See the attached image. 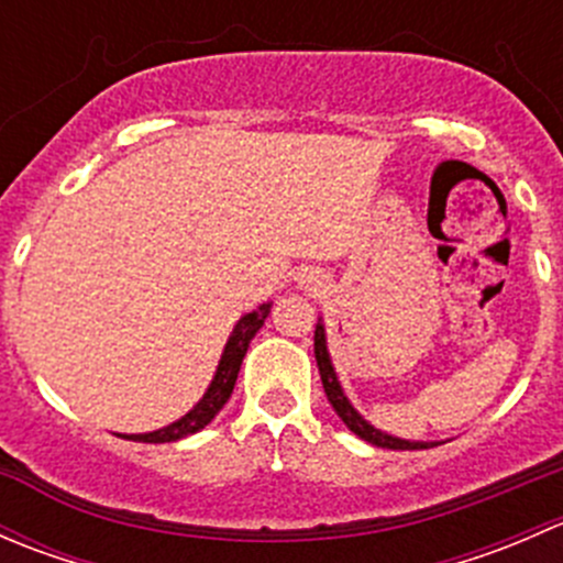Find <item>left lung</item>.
<instances>
[{
    "instance_id": "1",
    "label": "left lung",
    "mask_w": 563,
    "mask_h": 563,
    "mask_svg": "<svg viewBox=\"0 0 563 563\" xmlns=\"http://www.w3.org/2000/svg\"><path fill=\"white\" fill-rule=\"evenodd\" d=\"M313 349H316V362H318V373H321L323 391H327L329 402H332V408L338 411V417L343 419L345 428H349L351 433H356L362 441H367V444L382 446V450H430V446H435V444H428V441H406V439H395V435L382 433V430H376L373 424H367L365 419L354 411V406L349 402V397H345L343 389H340L338 376H334L332 360H329V351H327V334H323V323H316Z\"/></svg>"
}]
</instances>
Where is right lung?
I'll return each mask as SVG.
<instances>
[{"mask_svg":"<svg viewBox=\"0 0 563 563\" xmlns=\"http://www.w3.org/2000/svg\"><path fill=\"white\" fill-rule=\"evenodd\" d=\"M269 308H272V302L261 305L258 310H253V313H247L240 323H236L234 332H231V338H229V343H225L223 360H220L218 373H214L207 395L201 397V402H198L190 413H185L181 419H176V422L168 424V428L155 430V433L122 435V439L144 441V444H166V441H179V439H185V435H192V433H198V430L207 428V424L218 417L220 408L225 406V400L231 397V391H234L236 376H240V367H242V360H245V354H247L250 340H253L255 332L264 327V318L269 316Z\"/></svg>","mask_w":563,"mask_h":563,"instance_id":"right-lung-1","label":"right lung"}]
</instances>
